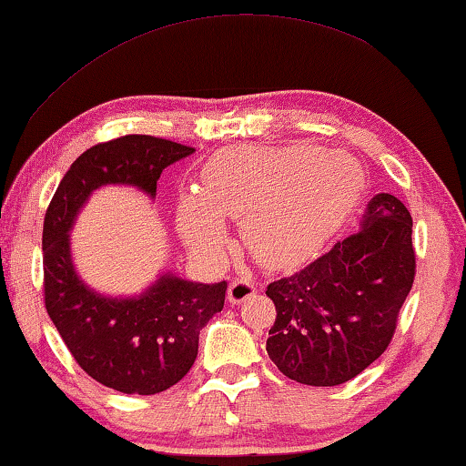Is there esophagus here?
Listing matches in <instances>:
<instances>
[{
    "label": "esophagus",
    "instance_id": "1",
    "mask_svg": "<svg viewBox=\"0 0 466 466\" xmlns=\"http://www.w3.org/2000/svg\"><path fill=\"white\" fill-rule=\"evenodd\" d=\"M255 282L248 278H238V279H232L230 286H228V300L232 302V305H240V302H245L247 299H250L255 294Z\"/></svg>",
    "mask_w": 466,
    "mask_h": 466
}]
</instances>
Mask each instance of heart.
I'll list each match as a JSON object with an SVG mask.
<instances>
[{
  "instance_id": "b5f03b06",
  "label": "heart",
  "mask_w": 466,
  "mask_h": 466,
  "mask_svg": "<svg viewBox=\"0 0 466 466\" xmlns=\"http://www.w3.org/2000/svg\"><path fill=\"white\" fill-rule=\"evenodd\" d=\"M363 172L339 151L311 145H238L203 167L198 190L176 201V230L201 261H219L226 221L269 269L297 268L321 250L359 201Z\"/></svg>"
}]
</instances>
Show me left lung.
<instances>
[{
  "mask_svg": "<svg viewBox=\"0 0 466 466\" xmlns=\"http://www.w3.org/2000/svg\"><path fill=\"white\" fill-rule=\"evenodd\" d=\"M412 218L394 195L369 201L359 232L265 294L276 305L268 354L305 386H338L380 359L415 279Z\"/></svg>",
  "mask_w": 466,
  "mask_h": 466,
  "instance_id": "left-lung-1",
  "label": "left lung"
}]
</instances>
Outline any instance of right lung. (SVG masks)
<instances>
[{"mask_svg":"<svg viewBox=\"0 0 466 466\" xmlns=\"http://www.w3.org/2000/svg\"><path fill=\"white\" fill-rule=\"evenodd\" d=\"M166 138L128 135L95 145L74 161L47 207L43 224L46 307L76 363L122 394H159L193 367L198 334L224 309L226 282L201 284L161 271L135 297H112L78 276L70 232L101 187H132L155 201L167 166L188 155Z\"/></svg>","mask_w":466,"mask_h":466,"instance_id":"right-lung-1","label":"right lung"}]
</instances>
